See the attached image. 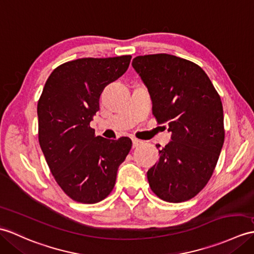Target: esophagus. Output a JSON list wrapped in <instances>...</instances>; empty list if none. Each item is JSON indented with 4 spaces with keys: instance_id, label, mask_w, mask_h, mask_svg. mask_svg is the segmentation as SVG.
<instances>
[{
    "instance_id": "obj_1",
    "label": "esophagus",
    "mask_w": 254,
    "mask_h": 254,
    "mask_svg": "<svg viewBox=\"0 0 254 254\" xmlns=\"http://www.w3.org/2000/svg\"><path fill=\"white\" fill-rule=\"evenodd\" d=\"M141 144H143V140H140L138 138H133V147H134V148H136V147L140 146Z\"/></svg>"
}]
</instances>
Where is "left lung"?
<instances>
[{"instance_id":"1","label":"left lung","mask_w":254,"mask_h":254,"mask_svg":"<svg viewBox=\"0 0 254 254\" xmlns=\"http://www.w3.org/2000/svg\"><path fill=\"white\" fill-rule=\"evenodd\" d=\"M132 66L148 88L152 115L172 133L147 172L149 186L164 201H186L208 184L219 160L225 137L221 97L202 68L184 58L144 55Z\"/></svg>"}]
</instances>
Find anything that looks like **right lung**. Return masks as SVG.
<instances>
[{"mask_svg":"<svg viewBox=\"0 0 254 254\" xmlns=\"http://www.w3.org/2000/svg\"><path fill=\"white\" fill-rule=\"evenodd\" d=\"M131 55L80 58L58 66L38 102L39 143L57 184L81 203L102 201L114 190L117 171L132 140L95 136L90 122L104 88L125 73Z\"/></svg>","mask_w":254,"mask_h":254,"instance_id":"right-lung-1","label":"right lung"}]
</instances>
